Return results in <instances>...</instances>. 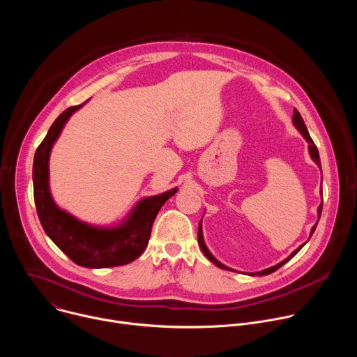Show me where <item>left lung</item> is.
I'll use <instances>...</instances> for the list:
<instances>
[{"label":"left lung","mask_w":357,"mask_h":357,"mask_svg":"<svg viewBox=\"0 0 357 357\" xmlns=\"http://www.w3.org/2000/svg\"><path fill=\"white\" fill-rule=\"evenodd\" d=\"M292 124H294V127L301 132V135L305 138V141H307L310 145H308V152H310V155H311V158H312V161L318 165V168L322 171V167H321V160H319V152H318V148H317V145L314 144V141H312V138H311V135H310V132H308V130H307V126H305V123H303V120H302V117H301V114H299V112L295 109L294 110V116H292ZM321 193H322V188H321ZM322 205L324 203L321 202V205L318 206V222H319V219H321V213H322ZM318 222L312 226V229H311V233H310V238L312 237V234H314V231H315V229H317V225H318ZM197 243H199V245H200V248H202V251H203V254H205V256L215 264V266H218L219 268H223V270H230V271H234L233 268H229L227 266H225V264H222L213 254L209 251V248H208V245H206V243H205V238H203V230H202V220L199 222V229H197ZM307 243H303V244H301L296 250H294L289 256L285 259V260H282L281 263H278V264H275V266H273V267H270V268H266V270H261V271H257V273H247V275H268V274H271V273H274V271H277L280 267H282L285 263H288L295 254L305 245Z\"/></svg>","instance_id":"1"}]
</instances>
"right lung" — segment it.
I'll return each mask as SVG.
<instances>
[{
  "label": "right lung",
  "instance_id": "right-lung-1",
  "mask_svg": "<svg viewBox=\"0 0 357 357\" xmlns=\"http://www.w3.org/2000/svg\"><path fill=\"white\" fill-rule=\"evenodd\" d=\"M87 101L66 109L50 126L38 146L32 168L33 197L45 233L73 263L86 268H109L128 264L141 256L160 209L178 192V188L139 199L130 213L113 226L86 223L59 208L49 186L50 152L69 119Z\"/></svg>",
  "mask_w": 357,
  "mask_h": 357
}]
</instances>
